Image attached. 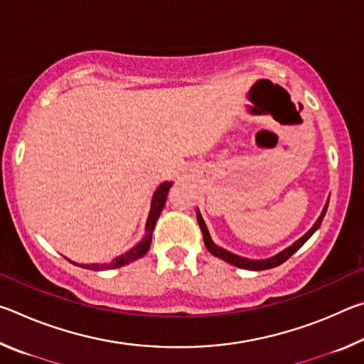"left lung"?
Masks as SVG:
<instances>
[{"label": "left lung", "instance_id": "obj_1", "mask_svg": "<svg viewBox=\"0 0 364 364\" xmlns=\"http://www.w3.org/2000/svg\"><path fill=\"white\" fill-rule=\"evenodd\" d=\"M326 210H328V204H326V207L323 208V213L319 215V218L316 220V223L311 226L310 231H308L306 234H304V236H301V237L299 239V241H295V242L291 245V247H287V249H284L282 252H279L278 255H274V257H271V258H267V260H249V258L234 255V254H231V252H228V250H225V249L218 247V245L213 244L210 234H208L207 226H205V223H204V220H202L199 212H197V221H199L202 236H204L205 247L208 249V252H210L212 255L218 257V258H221V260H225V262H228V263L234 264V267H239V268H244V269L262 271V269H269V268L279 267V264L284 263V262L287 260V258H291V257L295 254V252H297V250L301 247V245H304V244L308 241V239H310L311 234L318 230L319 225H321L323 218H324Z\"/></svg>", "mask_w": 364, "mask_h": 364}]
</instances>
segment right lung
I'll return each mask as SVG.
<instances>
[{"mask_svg":"<svg viewBox=\"0 0 364 364\" xmlns=\"http://www.w3.org/2000/svg\"><path fill=\"white\" fill-rule=\"evenodd\" d=\"M170 186H171V183H162L157 188L156 194H154V197H152L151 213H149V218H147V223H146V236L143 241H141L138 245H134L132 250H128L127 254L117 257L114 262H110L107 264H78V267L86 268V269H95V271L112 269V268L123 267V264H127L133 260H136V258H139V257H143L151 247L152 231H154V228H156L157 218L160 217V213H162V208L165 205V200H167V194H168Z\"/></svg>","mask_w":364,"mask_h":364,"instance_id":"obj_1","label":"right lung"}]
</instances>
